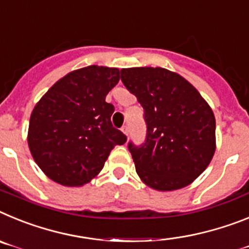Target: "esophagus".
Returning <instances> with one entry per match:
<instances>
[{"mask_svg":"<svg viewBox=\"0 0 249 249\" xmlns=\"http://www.w3.org/2000/svg\"><path fill=\"white\" fill-rule=\"evenodd\" d=\"M122 131L125 134V135H126V137L129 135V127H127V125H124V126L122 127Z\"/></svg>","mask_w":249,"mask_h":249,"instance_id":"1","label":"esophagus"}]
</instances>
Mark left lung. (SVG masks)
<instances>
[{
	"mask_svg": "<svg viewBox=\"0 0 249 249\" xmlns=\"http://www.w3.org/2000/svg\"><path fill=\"white\" fill-rule=\"evenodd\" d=\"M125 88L144 109L145 142H129L138 176L160 192L189 185L215 151V118L189 81L163 68L122 69Z\"/></svg>",
	"mask_w": 249,
	"mask_h": 249,
	"instance_id": "8db88e82",
	"label": "left lung"
}]
</instances>
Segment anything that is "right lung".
Returning a JSON list of instances; mask_svg holds the SVG:
<instances>
[{
	"instance_id": "1",
	"label": "right lung",
	"mask_w": 249,
	"mask_h": 249,
	"mask_svg": "<svg viewBox=\"0 0 249 249\" xmlns=\"http://www.w3.org/2000/svg\"><path fill=\"white\" fill-rule=\"evenodd\" d=\"M120 80L116 68L91 65L56 81L31 112L27 142L34 160L51 180L81 187L98 176L126 137L111 124L107 92Z\"/></svg>"
}]
</instances>
